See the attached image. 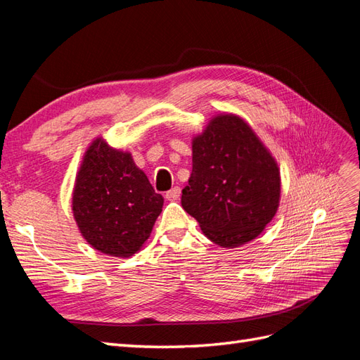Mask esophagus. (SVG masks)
<instances>
[{
  "instance_id": "esophagus-1",
  "label": "esophagus",
  "mask_w": 360,
  "mask_h": 360,
  "mask_svg": "<svg viewBox=\"0 0 360 360\" xmlns=\"http://www.w3.org/2000/svg\"><path fill=\"white\" fill-rule=\"evenodd\" d=\"M180 193H181V189L179 186H176L165 193V198L168 201H177L180 198Z\"/></svg>"
}]
</instances>
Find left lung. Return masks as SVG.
<instances>
[{
  "label": "left lung",
  "instance_id": "8db88e82",
  "mask_svg": "<svg viewBox=\"0 0 360 360\" xmlns=\"http://www.w3.org/2000/svg\"><path fill=\"white\" fill-rule=\"evenodd\" d=\"M181 205L202 234L222 248L254 240L281 200L276 159L242 117L213 115L192 138V174Z\"/></svg>",
  "mask_w": 360,
  "mask_h": 360
}]
</instances>
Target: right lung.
Masks as SVG:
<instances>
[{
	"mask_svg": "<svg viewBox=\"0 0 360 360\" xmlns=\"http://www.w3.org/2000/svg\"><path fill=\"white\" fill-rule=\"evenodd\" d=\"M156 193L130 151L99 136L86 148L76 172L72 212L81 236L102 254L127 258L150 237L162 212Z\"/></svg>",
	"mask_w": 360,
	"mask_h": 360,
	"instance_id": "obj_1",
	"label": "right lung"
}]
</instances>
